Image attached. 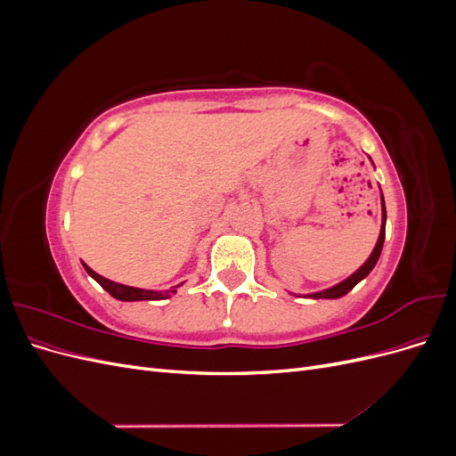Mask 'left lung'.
Returning a JSON list of instances; mask_svg holds the SVG:
<instances>
[{
	"mask_svg": "<svg viewBox=\"0 0 456 456\" xmlns=\"http://www.w3.org/2000/svg\"><path fill=\"white\" fill-rule=\"evenodd\" d=\"M370 159V158H369ZM372 163V159H370ZM375 167V165H372ZM380 209H382V223H380V233H379V240L375 243V249L370 251L369 258L363 262V265L357 268L354 273H350L346 280H342L340 283L333 285V287H327L322 289V291H315V293H306V295H297V297H306V298H340L346 293H350L352 289L360 283L362 280H365L367 275L370 273V270L375 268V265L379 262V256L382 253V245H384V236H386V205H384V196H382V190H380Z\"/></svg>",
	"mask_w": 456,
	"mask_h": 456,
	"instance_id": "1",
	"label": "left lung"
}]
</instances>
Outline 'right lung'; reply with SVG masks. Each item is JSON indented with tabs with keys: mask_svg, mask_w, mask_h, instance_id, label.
I'll return each instance as SVG.
<instances>
[{
	"mask_svg": "<svg viewBox=\"0 0 456 456\" xmlns=\"http://www.w3.org/2000/svg\"><path fill=\"white\" fill-rule=\"evenodd\" d=\"M84 265L86 272L91 275V278L99 283L104 291H108L110 295H112L114 298L118 300H123V302H134V300H165L169 298L171 295L176 293V289L181 287L183 283H178L171 289H165V291H151V289H139V287H129V285H121V283H116V281H110L106 278H102V275H99L96 272H93L86 262H81Z\"/></svg>",
	"mask_w": 456,
	"mask_h": 456,
	"instance_id": "1",
	"label": "right lung"
}]
</instances>
